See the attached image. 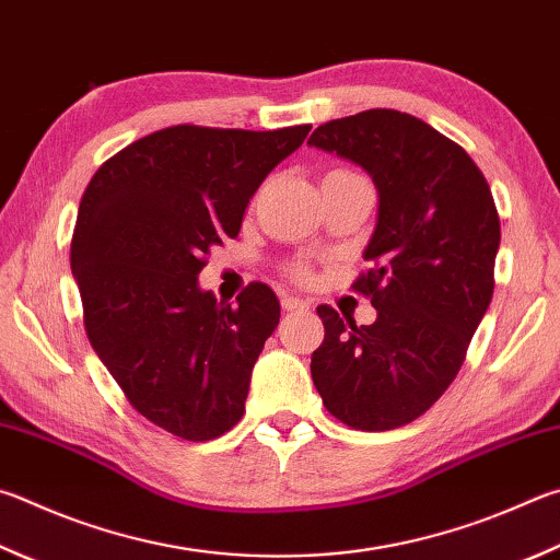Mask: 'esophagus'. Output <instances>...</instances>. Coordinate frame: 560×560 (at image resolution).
I'll list each match as a JSON object with an SVG mask.
<instances>
[{"instance_id":"esophagus-1","label":"esophagus","mask_w":560,"mask_h":560,"mask_svg":"<svg viewBox=\"0 0 560 560\" xmlns=\"http://www.w3.org/2000/svg\"><path fill=\"white\" fill-rule=\"evenodd\" d=\"M281 308L283 311H308V303L301 301V299H293V296H283Z\"/></svg>"}]
</instances>
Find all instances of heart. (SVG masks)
Masks as SVG:
<instances>
[{
  "label": "heart",
  "instance_id": "heart-1",
  "mask_svg": "<svg viewBox=\"0 0 560 560\" xmlns=\"http://www.w3.org/2000/svg\"><path fill=\"white\" fill-rule=\"evenodd\" d=\"M330 174H354V171H348V168H335V171H330ZM287 273H289V279L299 281V283H308V281L313 279V269L308 267L306 261H293V264H289V267H287Z\"/></svg>",
  "mask_w": 560,
  "mask_h": 560
}]
</instances>
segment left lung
<instances>
[{
  "instance_id": "1",
  "label": "left lung",
  "mask_w": 560,
  "mask_h": 560,
  "mask_svg": "<svg viewBox=\"0 0 560 560\" xmlns=\"http://www.w3.org/2000/svg\"><path fill=\"white\" fill-rule=\"evenodd\" d=\"M308 144L354 161L380 190L370 269L352 283L377 320L318 306L325 338L311 377L350 429H399L448 389L492 301L500 215L490 183L460 144L396 109L330 119Z\"/></svg>"
}]
</instances>
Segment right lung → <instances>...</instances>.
<instances>
[{
  "label": "right lung",
  "mask_w": 560,
  "mask_h": 560,
  "mask_svg": "<svg viewBox=\"0 0 560 560\" xmlns=\"http://www.w3.org/2000/svg\"><path fill=\"white\" fill-rule=\"evenodd\" d=\"M311 125H176L117 151L90 178L70 242L88 340L127 401L183 441L245 413L279 301L249 283L237 306L198 289L212 247L240 235L249 198Z\"/></svg>",
  "instance_id": "add662e5"
}]
</instances>
